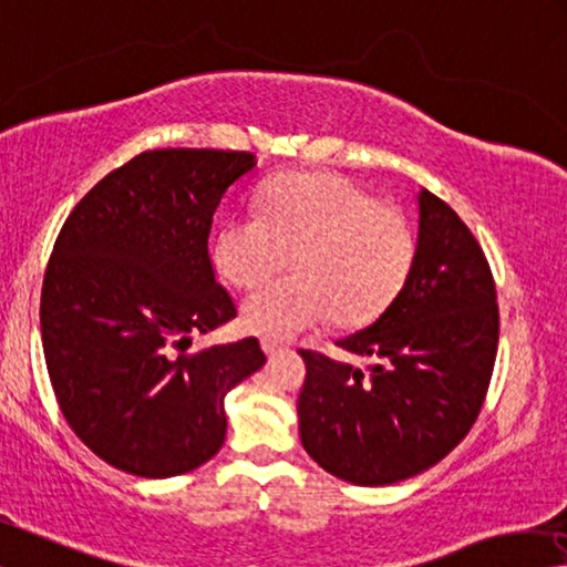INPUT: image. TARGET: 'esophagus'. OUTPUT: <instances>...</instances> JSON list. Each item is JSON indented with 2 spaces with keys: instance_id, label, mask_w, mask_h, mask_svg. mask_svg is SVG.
<instances>
[{
  "instance_id": "1",
  "label": "esophagus",
  "mask_w": 567,
  "mask_h": 567,
  "mask_svg": "<svg viewBox=\"0 0 567 567\" xmlns=\"http://www.w3.org/2000/svg\"><path fill=\"white\" fill-rule=\"evenodd\" d=\"M262 350H265V353H267L269 358H272L275 353H280L282 346L277 343V340H272V338H262Z\"/></svg>"
}]
</instances>
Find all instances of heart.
I'll use <instances>...</instances> for the list:
<instances>
[{
	"label": "heart",
	"mask_w": 567,
	"mask_h": 567,
	"mask_svg": "<svg viewBox=\"0 0 567 567\" xmlns=\"http://www.w3.org/2000/svg\"><path fill=\"white\" fill-rule=\"evenodd\" d=\"M416 239L393 206L332 174H290L265 188L262 214L224 224L214 262L239 290H255L290 259L292 280L269 285L241 305V326L287 340L332 318L361 328L406 285Z\"/></svg>",
	"instance_id": "heart-1"
}]
</instances>
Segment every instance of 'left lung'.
<instances>
[{
	"instance_id": "1",
	"label": "left lung",
	"mask_w": 567,
	"mask_h": 567,
	"mask_svg": "<svg viewBox=\"0 0 567 567\" xmlns=\"http://www.w3.org/2000/svg\"><path fill=\"white\" fill-rule=\"evenodd\" d=\"M499 340L487 257L452 206L419 192L406 285L371 326L338 340L368 371L300 350L305 452L332 477L383 487L442 462L470 434Z\"/></svg>"
}]
</instances>
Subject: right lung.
<instances>
[{"label": "right lung", "instance_id": "obj_1", "mask_svg": "<svg viewBox=\"0 0 567 567\" xmlns=\"http://www.w3.org/2000/svg\"><path fill=\"white\" fill-rule=\"evenodd\" d=\"M255 166L247 151H146L62 224L42 282L44 361L70 429L115 470L166 480L209 462L227 436L224 396L267 361L257 338L184 353L237 316L209 231Z\"/></svg>", "mask_w": 567, "mask_h": 567}]
</instances>
